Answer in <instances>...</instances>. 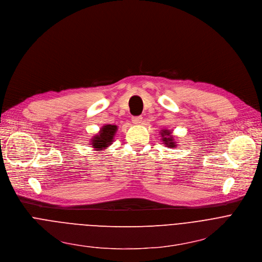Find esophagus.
<instances>
[{
	"mask_svg": "<svg viewBox=\"0 0 262 262\" xmlns=\"http://www.w3.org/2000/svg\"><path fill=\"white\" fill-rule=\"evenodd\" d=\"M132 122H133L134 124L138 125V124H140V123L142 122V118H141L140 115H138V116H132Z\"/></svg>",
	"mask_w": 262,
	"mask_h": 262,
	"instance_id": "34e87169",
	"label": "esophagus"
}]
</instances>
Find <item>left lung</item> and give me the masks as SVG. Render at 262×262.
I'll use <instances>...</instances> for the list:
<instances>
[{
  "instance_id": "1",
  "label": "left lung",
  "mask_w": 262,
  "mask_h": 262,
  "mask_svg": "<svg viewBox=\"0 0 262 262\" xmlns=\"http://www.w3.org/2000/svg\"><path fill=\"white\" fill-rule=\"evenodd\" d=\"M161 135H162V141L164 142V144H166L167 147H172V148H175V147L177 146L176 142L172 140V139H173V137L170 135V132H169V131H167V130H163V131H162V133H161Z\"/></svg>"
}]
</instances>
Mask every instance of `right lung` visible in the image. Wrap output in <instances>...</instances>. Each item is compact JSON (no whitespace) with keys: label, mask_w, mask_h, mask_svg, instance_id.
Returning <instances> with one entry per match:
<instances>
[{"label":"right lung","mask_w":262,"mask_h":262,"mask_svg":"<svg viewBox=\"0 0 262 262\" xmlns=\"http://www.w3.org/2000/svg\"><path fill=\"white\" fill-rule=\"evenodd\" d=\"M116 126L114 125H106L102 128L99 135L93 137V144L92 146L97 150H103L107 148L109 144L112 143L113 135L116 131Z\"/></svg>","instance_id":"1"}]
</instances>
